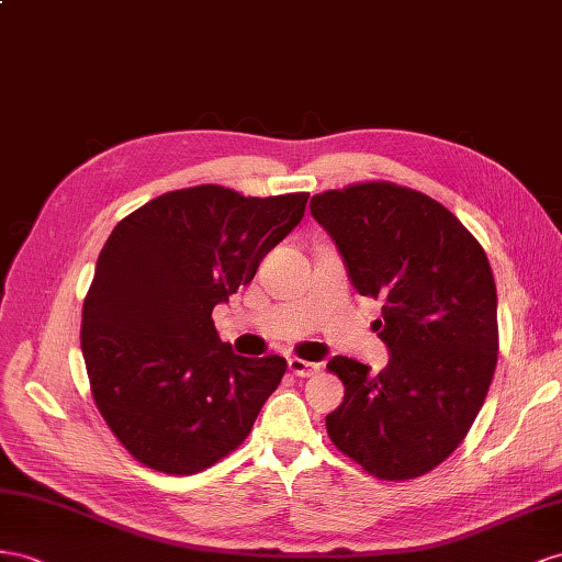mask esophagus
<instances>
[{"label": "esophagus", "instance_id": "obj_1", "mask_svg": "<svg viewBox=\"0 0 562 562\" xmlns=\"http://www.w3.org/2000/svg\"><path fill=\"white\" fill-rule=\"evenodd\" d=\"M290 370L294 372L296 378H311V375H315V372L321 370V366L318 363H311V361H304V358H299V356H292L290 358Z\"/></svg>", "mask_w": 562, "mask_h": 562}]
</instances>
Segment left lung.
Listing matches in <instances>:
<instances>
[{"label": "left lung", "instance_id": "obj_1", "mask_svg": "<svg viewBox=\"0 0 562 562\" xmlns=\"http://www.w3.org/2000/svg\"><path fill=\"white\" fill-rule=\"evenodd\" d=\"M358 294L382 299L372 323L390 349L378 375L347 356L327 370L344 401L325 418L337 449L380 480H413L449 458L484 404L498 358L488 258L456 215L392 182L311 199Z\"/></svg>", "mask_w": 562, "mask_h": 562}]
</instances>
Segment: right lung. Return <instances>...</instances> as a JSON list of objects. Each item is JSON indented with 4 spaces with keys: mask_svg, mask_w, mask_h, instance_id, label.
I'll list each match as a JSON object with an SVG mask.
<instances>
[{
    "mask_svg": "<svg viewBox=\"0 0 562 562\" xmlns=\"http://www.w3.org/2000/svg\"><path fill=\"white\" fill-rule=\"evenodd\" d=\"M306 201L199 184L113 227L85 296L80 347L99 413L139 463L194 474L249 437L286 361L237 356L211 313L254 280Z\"/></svg>",
    "mask_w": 562,
    "mask_h": 562,
    "instance_id": "1",
    "label": "right lung"
}]
</instances>
